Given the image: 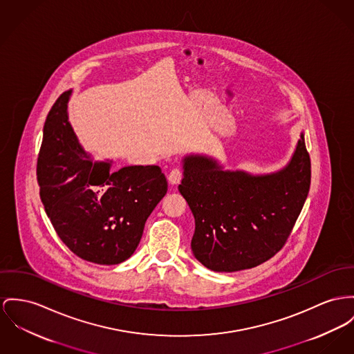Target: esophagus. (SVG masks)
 Instances as JSON below:
<instances>
[{
    "label": "esophagus",
    "mask_w": 354,
    "mask_h": 354,
    "mask_svg": "<svg viewBox=\"0 0 354 354\" xmlns=\"http://www.w3.org/2000/svg\"><path fill=\"white\" fill-rule=\"evenodd\" d=\"M183 178V170L180 167H174L170 170V173L167 174V180L171 185H177Z\"/></svg>",
    "instance_id": "34e87169"
}]
</instances>
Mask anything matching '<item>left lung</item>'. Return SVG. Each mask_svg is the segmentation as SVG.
Here are the masks:
<instances>
[{
  "instance_id": "8db88e82",
  "label": "left lung",
  "mask_w": 354,
  "mask_h": 354,
  "mask_svg": "<svg viewBox=\"0 0 354 354\" xmlns=\"http://www.w3.org/2000/svg\"><path fill=\"white\" fill-rule=\"evenodd\" d=\"M178 190L194 216L192 251L217 272L257 267L279 252L306 201L311 165L305 136L282 170L254 176L187 156Z\"/></svg>"
}]
</instances>
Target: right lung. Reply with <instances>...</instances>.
<instances>
[{"mask_svg":"<svg viewBox=\"0 0 354 354\" xmlns=\"http://www.w3.org/2000/svg\"><path fill=\"white\" fill-rule=\"evenodd\" d=\"M71 91L60 95L44 124L37 183L46 213L75 255L96 264L129 259L141 241L145 223L167 192L157 165L94 162L67 115Z\"/></svg>","mask_w":354,"mask_h":354,"instance_id":"obj_1","label":"right lung"}]
</instances>
